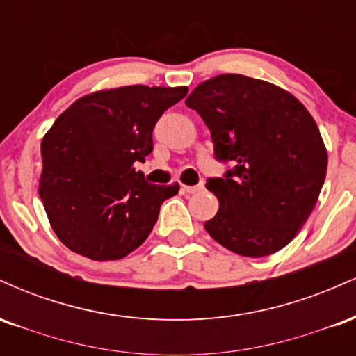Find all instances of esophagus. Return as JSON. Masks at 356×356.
<instances>
[{
    "mask_svg": "<svg viewBox=\"0 0 356 356\" xmlns=\"http://www.w3.org/2000/svg\"><path fill=\"white\" fill-rule=\"evenodd\" d=\"M204 187V182H199L197 186H182V191L187 192V194H194V192H199Z\"/></svg>",
    "mask_w": 356,
    "mask_h": 356,
    "instance_id": "1",
    "label": "esophagus"
}]
</instances>
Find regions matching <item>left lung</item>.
<instances>
[{
  "label": "left lung",
  "instance_id": "8db88e82",
  "mask_svg": "<svg viewBox=\"0 0 356 356\" xmlns=\"http://www.w3.org/2000/svg\"><path fill=\"white\" fill-rule=\"evenodd\" d=\"M186 105L209 127L214 159L227 165L206 182L219 199L206 231L241 256L283 249L325 182L328 155L313 117L291 93L238 73L206 80Z\"/></svg>",
  "mask_w": 356,
  "mask_h": 356
}]
</instances>
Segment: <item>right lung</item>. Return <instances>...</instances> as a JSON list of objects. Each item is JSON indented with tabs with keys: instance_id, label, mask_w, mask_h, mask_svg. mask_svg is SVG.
I'll list each match as a JSON object with an SVG mask.
<instances>
[{
	"instance_id": "add662e5",
	"label": "right lung",
	"mask_w": 356,
	"mask_h": 356,
	"mask_svg": "<svg viewBox=\"0 0 356 356\" xmlns=\"http://www.w3.org/2000/svg\"><path fill=\"white\" fill-rule=\"evenodd\" d=\"M186 95L187 87L130 85L81 97L56 118L42 142L38 192L70 251L113 261L147 239L179 184H149L134 164L152 154L155 124Z\"/></svg>"
}]
</instances>
